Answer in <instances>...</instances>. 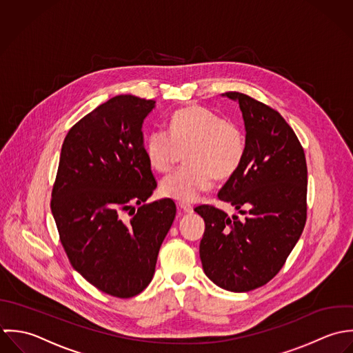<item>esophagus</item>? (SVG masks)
<instances>
[{
    "instance_id": "esophagus-1",
    "label": "esophagus",
    "mask_w": 353,
    "mask_h": 353,
    "mask_svg": "<svg viewBox=\"0 0 353 353\" xmlns=\"http://www.w3.org/2000/svg\"><path fill=\"white\" fill-rule=\"evenodd\" d=\"M179 208L183 212H187V214H191V212H194V208L191 205H188V203H179Z\"/></svg>"
}]
</instances>
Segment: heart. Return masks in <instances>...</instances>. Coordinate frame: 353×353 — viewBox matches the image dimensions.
<instances>
[{"mask_svg": "<svg viewBox=\"0 0 353 353\" xmlns=\"http://www.w3.org/2000/svg\"><path fill=\"white\" fill-rule=\"evenodd\" d=\"M177 148H187V165L163 179L161 191L181 203L195 202L210 190L212 180H228L240 169L247 138L243 128L199 105L176 110L169 119V134L152 130L144 139V152L152 169L169 172Z\"/></svg>", "mask_w": 353, "mask_h": 353, "instance_id": "b5f03b06", "label": "heart"}]
</instances>
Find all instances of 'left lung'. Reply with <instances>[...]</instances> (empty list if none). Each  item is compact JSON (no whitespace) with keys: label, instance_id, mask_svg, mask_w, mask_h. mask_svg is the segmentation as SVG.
Wrapping results in <instances>:
<instances>
[{"label":"left lung","instance_id":"8db88e82","mask_svg":"<svg viewBox=\"0 0 353 353\" xmlns=\"http://www.w3.org/2000/svg\"><path fill=\"white\" fill-rule=\"evenodd\" d=\"M247 138L245 158L218 192L244 218L214 206L195 209L206 223L199 252L215 285L248 292L274 279L307 219V163L293 130L273 108L236 91Z\"/></svg>","mask_w":353,"mask_h":353}]
</instances>
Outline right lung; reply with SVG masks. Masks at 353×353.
I'll use <instances>...</instances> for the list:
<instances>
[{
  "mask_svg": "<svg viewBox=\"0 0 353 353\" xmlns=\"http://www.w3.org/2000/svg\"><path fill=\"white\" fill-rule=\"evenodd\" d=\"M154 108L152 99L117 95L79 120L63 143L52 191L50 209L72 268L120 299L139 294L152 280L176 215L172 199L145 203L157 181L141 124Z\"/></svg>",
  "mask_w": 353,
  "mask_h": 353,
  "instance_id": "1",
  "label": "right lung"
}]
</instances>
